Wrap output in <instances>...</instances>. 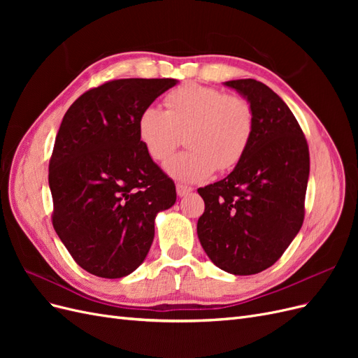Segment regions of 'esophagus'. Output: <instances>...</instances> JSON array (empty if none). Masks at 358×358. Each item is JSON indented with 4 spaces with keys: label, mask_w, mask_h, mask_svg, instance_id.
<instances>
[{
    "label": "esophagus",
    "mask_w": 358,
    "mask_h": 358,
    "mask_svg": "<svg viewBox=\"0 0 358 358\" xmlns=\"http://www.w3.org/2000/svg\"><path fill=\"white\" fill-rule=\"evenodd\" d=\"M176 192H178L179 197H185V196H188L189 192H192V188L188 187V185H183V183H178Z\"/></svg>",
    "instance_id": "1"
}]
</instances>
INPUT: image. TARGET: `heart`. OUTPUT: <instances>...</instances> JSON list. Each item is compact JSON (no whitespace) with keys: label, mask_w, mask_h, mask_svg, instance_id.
<instances>
[{"label":"heart","mask_w":358,"mask_h":358,"mask_svg":"<svg viewBox=\"0 0 358 358\" xmlns=\"http://www.w3.org/2000/svg\"><path fill=\"white\" fill-rule=\"evenodd\" d=\"M164 110L146 106L137 117V136L146 154L159 162L185 136L189 148L166 162L169 175L199 182L218 169H234L248 154L255 134V110L242 95L213 86L183 83L164 95Z\"/></svg>","instance_id":"heart-1"}]
</instances>
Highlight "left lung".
Listing matches in <instances>:
<instances>
[{
  "mask_svg": "<svg viewBox=\"0 0 358 358\" xmlns=\"http://www.w3.org/2000/svg\"><path fill=\"white\" fill-rule=\"evenodd\" d=\"M251 101L255 134L225 179L199 189L204 212L197 234L215 266L255 275L282 257L305 220L309 148L297 119L264 83L225 82Z\"/></svg>",
  "mask_w": 358,
  "mask_h": 358,
  "instance_id": "8db88e82",
  "label": "left lung"
}]
</instances>
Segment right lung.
Masks as SVG:
<instances>
[{
	"label": "right lung",
	"mask_w": 358,
	"mask_h": 358,
	"mask_svg": "<svg viewBox=\"0 0 358 358\" xmlns=\"http://www.w3.org/2000/svg\"><path fill=\"white\" fill-rule=\"evenodd\" d=\"M175 79H116L83 92L59 127L49 161L52 224L86 272L127 276L143 263L155 216L176 187L137 136L146 106Z\"/></svg>",
	"instance_id": "1"
}]
</instances>
